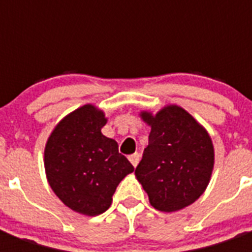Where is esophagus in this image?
Masks as SVG:
<instances>
[{
    "label": "esophagus",
    "mask_w": 252,
    "mask_h": 252,
    "mask_svg": "<svg viewBox=\"0 0 252 252\" xmlns=\"http://www.w3.org/2000/svg\"><path fill=\"white\" fill-rule=\"evenodd\" d=\"M128 158H129L130 163H132V165H133L134 167H136V166L138 165V162H140V154H138V153L130 154V156Z\"/></svg>",
    "instance_id": "obj_1"
}]
</instances>
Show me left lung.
<instances>
[{"mask_svg": "<svg viewBox=\"0 0 252 252\" xmlns=\"http://www.w3.org/2000/svg\"><path fill=\"white\" fill-rule=\"evenodd\" d=\"M150 126L149 145L134 175L152 207L176 212L203 195L215 166V148L207 129L191 114L168 104L156 115L141 111Z\"/></svg>", "mask_w": 252, "mask_h": 252, "instance_id": "8db88e82", "label": "left lung"}]
</instances>
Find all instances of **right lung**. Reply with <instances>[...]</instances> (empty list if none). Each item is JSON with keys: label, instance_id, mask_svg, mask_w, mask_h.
<instances>
[{"label": "right lung", "instance_id": "obj_1", "mask_svg": "<svg viewBox=\"0 0 252 252\" xmlns=\"http://www.w3.org/2000/svg\"><path fill=\"white\" fill-rule=\"evenodd\" d=\"M107 118L94 104H85L61 120L47 140L45 175L52 191L72 211L98 216L112 203L119 183L134 167L106 137Z\"/></svg>", "mask_w": 252, "mask_h": 252}]
</instances>
